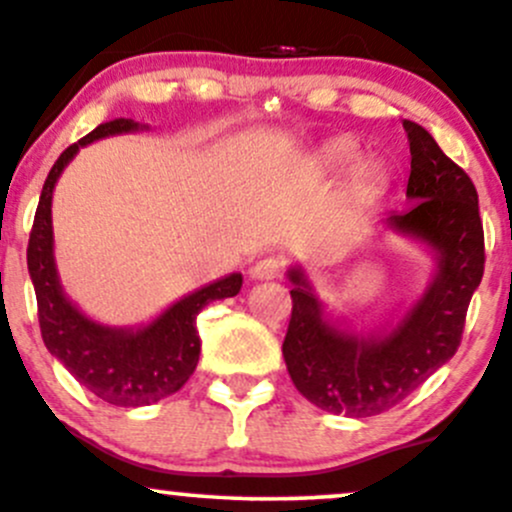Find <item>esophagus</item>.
I'll list each match as a JSON object with an SVG mask.
<instances>
[{"label":"esophagus","mask_w":512,"mask_h":512,"mask_svg":"<svg viewBox=\"0 0 512 512\" xmlns=\"http://www.w3.org/2000/svg\"><path fill=\"white\" fill-rule=\"evenodd\" d=\"M281 269H284V264L276 260V257H262V260H257L250 267V276L252 279L269 281V279H276V276H281Z\"/></svg>","instance_id":"obj_1"}]
</instances>
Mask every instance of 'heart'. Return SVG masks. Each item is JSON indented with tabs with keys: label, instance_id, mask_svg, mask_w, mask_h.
<instances>
[{
	"label": "heart",
	"instance_id": "1",
	"mask_svg": "<svg viewBox=\"0 0 512 512\" xmlns=\"http://www.w3.org/2000/svg\"><path fill=\"white\" fill-rule=\"evenodd\" d=\"M356 156V149L354 144L346 142V139H334V142L325 144L320 149V154H317V163H320L322 168H344L346 163L354 161ZM361 180H373V170L368 166L361 168Z\"/></svg>",
	"mask_w": 512,
	"mask_h": 512
}]
</instances>
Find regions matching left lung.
I'll return each mask as SVG.
<instances>
[{"label":"left lung","mask_w":512,"mask_h":512,"mask_svg":"<svg viewBox=\"0 0 512 512\" xmlns=\"http://www.w3.org/2000/svg\"><path fill=\"white\" fill-rule=\"evenodd\" d=\"M404 129L411 151L407 197L414 204L392 214L387 226L436 250L438 269L424 296L387 334L358 337L330 325L305 274L289 269L293 308L281 351L296 390L330 414H383L426 383L455 356L484 276L477 187L424 127L404 120Z\"/></svg>","instance_id":"8db88e82"}]
</instances>
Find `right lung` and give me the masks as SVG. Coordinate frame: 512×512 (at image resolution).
Instances as JSON below:
<instances>
[{
	"label": "right lung",
	"mask_w": 512,
	"mask_h": 512,
	"mask_svg": "<svg viewBox=\"0 0 512 512\" xmlns=\"http://www.w3.org/2000/svg\"><path fill=\"white\" fill-rule=\"evenodd\" d=\"M134 129H139V122L125 117L103 122L62 151L40 192L28 238V272L38 298V322L45 346L88 392L115 407H146L178 392L195 373L199 361V310L211 301L236 296L243 286V276L228 274L226 279L173 303L151 325L139 330L98 325L64 296L52 255L55 182L81 146Z\"/></svg>",
	"instance_id": "obj_1"
}]
</instances>
